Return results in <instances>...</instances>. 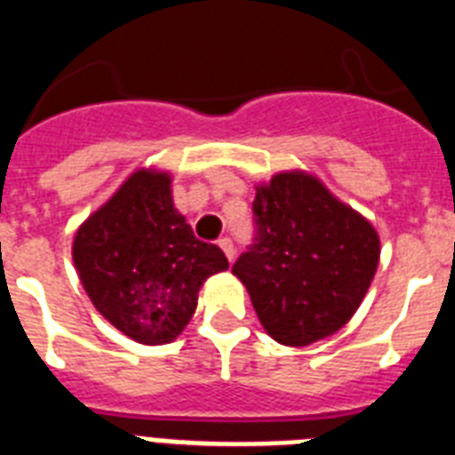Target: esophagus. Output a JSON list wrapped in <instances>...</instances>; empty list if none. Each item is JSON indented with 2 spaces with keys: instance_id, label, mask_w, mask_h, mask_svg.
I'll return each mask as SVG.
<instances>
[{
  "instance_id": "1",
  "label": "esophagus",
  "mask_w": 455,
  "mask_h": 455,
  "mask_svg": "<svg viewBox=\"0 0 455 455\" xmlns=\"http://www.w3.org/2000/svg\"><path fill=\"white\" fill-rule=\"evenodd\" d=\"M220 247L224 250V254H227L228 261L235 259V247H234V240L231 238H221L220 240Z\"/></svg>"
}]
</instances>
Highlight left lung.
I'll return each instance as SVG.
<instances>
[{
	"mask_svg": "<svg viewBox=\"0 0 455 455\" xmlns=\"http://www.w3.org/2000/svg\"><path fill=\"white\" fill-rule=\"evenodd\" d=\"M254 238L234 273L264 330L285 346L334 334L374 280V227L306 172H280L257 189Z\"/></svg>",
	"mask_w": 455,
	"mask_h": 455,
	"instance_id": "obj_1",
	"label": "left lung"
}]
</instances>
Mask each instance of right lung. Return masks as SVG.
<instances>
[{
    "mask_svg": "<svg viewBox=\"0 0 455 455\" xmlns=\"http://www.w3.org/2000/svg\"><path fill=\"white\" fill-rule=\"evenodd\" d=\"M81 285L132 341L161 346L180 336L212 273L227 271L220 247L194 235L172 205L170 175L132 172L74 235Z\"/></svg>",
    "mask_w": 455,
    "mask_h": 455,
    "instance_id": "1",
    "label": "right lung"
}]
</instances>
